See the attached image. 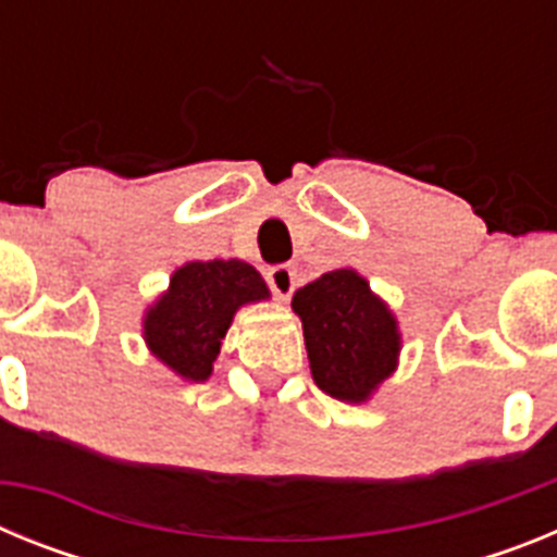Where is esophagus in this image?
I'll return each mask as SVG.
<instances>
[{
  "label": "esophagus",
  "mask_w": 557,
  "mask_h": 557,
  "mask_svg": "<svg viewBox=\"0 0 557 557\" xmlns=\"http://www.w3.org/2000/svg\"><path fill=\"white\" fill-rule=\"evenodd\" d=\"M268 284L282 301H287L295 289V270L289 264H275V268L268 270Z\"/></svg>",
  "instance_id": "esophagus-1"
}]
</instances>
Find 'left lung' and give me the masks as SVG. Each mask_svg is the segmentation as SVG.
<instances>
[{"label":"left lung","instance_id":"1","mask_svg":"<svg viewBox=\"0 0 557 557\" xmlns=\"http://www.w3.org/2000/svg\"><path fill=\"white\" fill-rule=\"evenodd\" d=\"M293 309L304 323L314 385L332 398L362 405L396 371L398 323L357 270L323 273L293 295Z\"/></svg>","mask_w":557,"mask_h":557}]
</instances>
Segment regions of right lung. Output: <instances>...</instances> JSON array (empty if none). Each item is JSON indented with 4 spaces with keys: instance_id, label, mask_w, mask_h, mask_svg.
Masks as SVG:
<instances>
[{
    "instance_id": "right-lung-1",
    "label": "right lung",
    "mask_w": 557,
    "mask_h": 557,
    "mask_svg": "<svg viewBox=\"0 0 557 557\" xmlns=\"http://www.w3.org/2000/svg\"><path fill=\"white\" fill-rule=\"evenodd\" d=\"M270 298L259 270L239 259L186 262L170 289L145 314V339L156 357L186 382L211 376L236 309Z\"/></svg>"
}]
</instances>
